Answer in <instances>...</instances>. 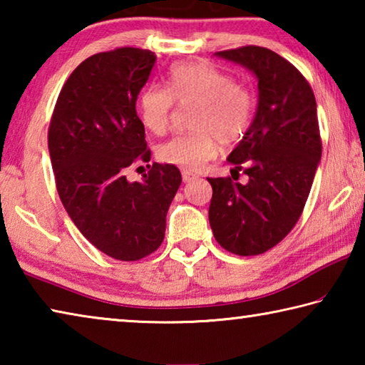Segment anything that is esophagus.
Here are the masks:
<instances>
[{
	"label": "esophagus",
	"instance_id": "1",
	"mask_svg": "<svg viewBox=\"0 0 365 365\" xmlns=\"http://www.w3.org/2000/svg\"><path fill=\"white\" fill-rule=\"evenodd\" d=\"M182 178H183V182H191V180H196L197 175L193 174V172H190V170H183Z\"/></svg>",
	"mask_w": 365,
	"mask_h": 365
}]
</instances>
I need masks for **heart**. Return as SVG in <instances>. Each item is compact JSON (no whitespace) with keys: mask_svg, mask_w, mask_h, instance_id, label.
I'll list each match as a JSON object with an SVG mask.
<instances>
[{"mask_svg":"<svg viewBox=\"0 0 365 365\" xmlns=\"http://www.w3.org/2000/svg\"><path fill=\"white\" fill-rule=\"evenodd\" d=\"M174 100L196 101L193 117L196 133L177 135L159 146L158 156L165 164L197 170L219 151L221 138L233 143L248 130L255 114V98L235 83L227 72L202 63L177 64L168 73V90L150 85L141 91V122L153 133H164Z\"/></svg>","mask_w":365,"mask_h":365,"instance_id":"obj_1","label":"heart"}]
</instances>
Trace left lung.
I'll return each instance as SVG.
<instances>
[{"label":"left lung","instance_id":"1","mask_svg":"<svg viewBox=\"0 0 365 365\" xmlns=\"http://www.w3.org/2000/svg\"><path fill=\"white\" fill-rule=\"evenodd\" d=\"M257 78V108L227 160L248 175L207 178L209 224L217 243L238 256L262 255L292 232L304 209L322 156L312 88L287 59L261 46L219 51Z\"/></svg>","mask_w":365,"mask_h":365}]
</instances>
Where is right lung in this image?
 Wrapping results in <instances>:
<instances>
[{
  "label": "right lung",
  "instance_id": "add662e5",
  "mask_svg": "<svg viewBox=\"0 0 365 365\" xmlns=\"http://www.w3.org/2000/svg\"><path fill=\"white\" fill-rule=\"evenodd\" d=\"M154 64L150 49L93 54L66 80L49 123V158L67 214L91 245L119 261L159 248L182 183L172 164L148 165L140 182L125 177L132 164L151 159L135 104Z\"/></svg>",
  "mask_w": 365,
  "mask_h": 365
}]
</instances>
